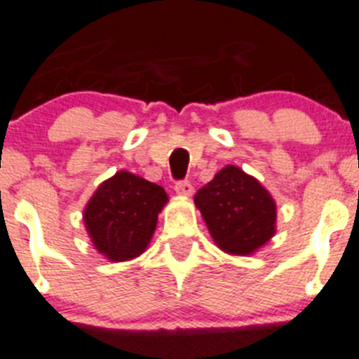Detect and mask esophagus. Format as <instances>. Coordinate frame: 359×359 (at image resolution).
<instances>
[{"mask_svg": "<svg viewBox=\"0 0 359 359\" xmlns=\"http://www.w3.org/2000/svg\"><path fill=\"white\" fill-rule=\"evenodd\" d=\"M174 191H176V194H180V196H192V192H194V187L191 185L189 182H177L176 187H174Z\"/></svg>", "mask_w": 359, "mask_h": 359, "instance_id": "34e87169", "label": "esophagus"}]
</instances>
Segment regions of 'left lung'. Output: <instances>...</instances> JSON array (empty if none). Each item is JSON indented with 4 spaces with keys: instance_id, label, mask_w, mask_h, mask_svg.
I'll return each instance as SVG.
<instances>
[{
    "instance_id": "left-lung-1",
    "label": "left lung",
    "mask_w": 359,
    "mask_h": 359,
    "mask_svg": "<svg viewBox=\"0 0 359 359\" xmlns=\"http://www.w3.org/2000/svg\"><path fill=\"white\" fill-rule=\"evenodd\" d=\"M207 229L224 253L248 257L277 231V203L257 177L235 165L216 172L194 196Z\"/></svg>"
}]
</instances>
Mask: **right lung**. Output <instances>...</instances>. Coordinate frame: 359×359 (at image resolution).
I'll return each mask as SVG.
<instances>
[{"label":"right lung","mask_w":359,"mask_h":359,"mask_svg":"<svg viewBox=\"0 0 359 359\" xmlns=\"http://www.w3.org/2000/svg\"><path fill=\"white\" fill-rule=\"evenodd\" d=\"M165 189L126 170L97 187L82 220L91 244L111 262H126L144 253L167 205Z\"/></svg>","instance_id":"obj_1"}]
</instances>
